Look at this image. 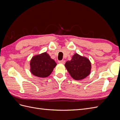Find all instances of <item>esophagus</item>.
I'll list each match as a JSON object with an SVG mask.
<instances>
[{"label": "esophagus", "mask_w": 120, "mask_h": 120, "mask_svg": "<svg viewBox=\"0 0 120 120\" xmlns=\"http://www.w3.org/2000/svg\"><path fill=\"white\" fill-rule=\"evenodd\" d=\"M65 63H66V61L64 60H60L59 61V64H64Z\"/></svg>", "instance_id": "obj_1"}]
</instances>
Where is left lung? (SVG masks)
Returning a JSON list of instances; mask_svg holds the SVG:
<instances>
[{
    "mask_svg": "<svg viewBox=\"0 0 120 120\" xmlns=\"http://www.w3.org/2000/svg\"><path fill=\"white\" fill-rule=\"evenodd\" d=\"M71 78L79 81L85 79L90 74L92 65L88 58L75 53L71 60H68L64 64Z\"/></svg>",
    "mask_w": 120,
    "mask_h": 120,
    "instance_id": "left-lung-1",
    "label": "left lung"
}]
</instances>
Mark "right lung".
<instances>
[{
	"label": "right lung",
	"mask_w": 120,
	"mask_h": 120,
	"mask_svg": "<svg viewBox=\"0 0 120 120\" xmlns=\"http://www.w3.org/2000/svg\"><path fill=\"white\" fill-rule=\"evenodd\" d=\"M56 63L46 52L34 56L30 61L31 74L39 78L48 77L52 74Z\"/></svg>",
	"instance_id": "add662e5"
}]
</instances>
